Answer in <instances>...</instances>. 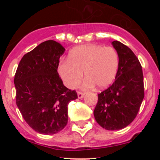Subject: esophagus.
<instances>
[{
    "label": "esophagus",
    "mask_w": 160,
    "mask_h": 160,
    "mask_svg": "<svg viewBox=\"0 0 160 160\" xmlns=\"http://www.w3.org/2000/svg\"><path fill=\"white\" fill-rule=\"evenodd\" d=\"M85 94L82 92H78V98H82L83 97H84Z\"/></svg>",
    "instance_id": "obj_1"
}]
</instances>
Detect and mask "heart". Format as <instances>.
Returning <instances> with one entry per match:
<instances>
[{
    "instance_id": "b5f03b06",
    "label": "heart",
    "mask_w": 160,
    "mask_h": 160,
    "mask_svg": "<svg viewBox=\"0 0 160 160\" xmlns=\"http://www.w3.org/2000/svg\"><path fill=\"white\" fill-rule=\"evenodd\" d=\"M118 55L113 47L99 45H85L74 48L69 53V59L62 60L58 73L66 87L74 88L83 77L87 78L82 88L89 90L97 86L108 87L116 76Z\"/></svg>"
}]
</instances>
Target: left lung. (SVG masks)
Segmentation results:
<instances>
[{
	"instance_id": "left-lung-1",
	"label": "left lung",
	"mask_w": 160,
	"mask_h": 160,
	"mask_svg": "<svg viewBox=\"0 0 160 160\" xmlns=\"http://www.w3.org/2000/svg\"><path fill=\"white\" fill-rule=\"evenodd\" d=\"M118 55L115 81L98 94L94 111L96 122L109 131L128 127L135 118L144 98L142 66L133 51L118 41L112 42Z\"/></svg>"
}]
</instances>
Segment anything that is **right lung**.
Instances as JSON below:
<instances>
[{
  "label": "right lung",
  "instance_id": "obj_1",
  "mask_svg": "<svg viewBox=\"0 0 160 160\" xmlns=\"http://www.w3.org/2000/svg\"><path fill=\"white\" fill-rule=\"evenodd\" d=\"M65 48L46 41L23 56L14 84L16 103L28 125L43 135L59 132L68 122V104L78 98L75 90L66 88L59 77V59Z\"/></svg>",
  "mask_w": 160,
  "mask_h": 160
}]
</instances>
